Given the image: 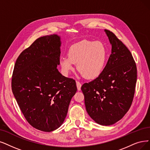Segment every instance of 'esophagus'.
I'll return each mask as SVG.
<instances>
[{"mask_svg": "<svg viewBox=\"0 0 150 150\" xmlns=\"http://www.w3.org/2000/svg\"><path fill=\"white\" fill-rule=\"evenodd\" d=\"M76 86H77V90H78L79 91H81V86H82L81 83L79 82H76Z\"/></svg>", "mask_w": 150, "mask_h": 150, "instance_id": "esophagus-1", "label": "esophagus"}]
</instances>
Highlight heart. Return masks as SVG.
Listing matches in <instances>:
<instances>
[{
    "label": "heart",
    "instance_id": "heart-1",
    "mask_svg": "<svg viewBox=\"0 0 150 150\" xmlns=\"http://www.w3.org/2000/svg\"><path fill=\"white\" fill-rule=\"evenodd\" d=\"M107 55V49L103 42L83 40L69 48L68 57L59 59V65L64 76L68 75L74 69V64L77 63L81 75L87 79H95L103 71Z\"/></svg>",
    "mask_w": 150,
    "mask_h": 150
}]
</instances>
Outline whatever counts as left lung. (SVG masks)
I'll return each mask as SVG.
<instances>
[{
  "instance_id": "left-lung-1",
  "label": "left lung",
  "mask_w": 150,
  "mask_h": 150,
  "mask_svg": "<svg viewBox=\"0 0 150 150\" xmlns=\"http://www.w3.org/2000/svg\"><path fill=\"white\" fill-rule=\"evenodd\" d=\"M111 54L100 75L81 90L88 115L96 122L110 125L121 119L132 103L137 67L130 52L116 35L105 29Z\"/></svg>"
}]
</instances>
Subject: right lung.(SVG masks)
<instances>
[{
  "label": "right lung",
  "mask_w": 150,
  "mask_h": 150,
  "mask_svg": "<svg viewBox=\"0 0 150 150\" xmlns=\"http://www.w3.org/2000/svg\"><path fill=\"white\" fill-rule=\"evenodd\" d=\"M61 44L57 34L35 40L18 57L11 78L13 93L27 121L48 132L63 123L77 91L76 81L57 69Z\"/></svg>",
  "instance_id": "1"
}]
</instances>
